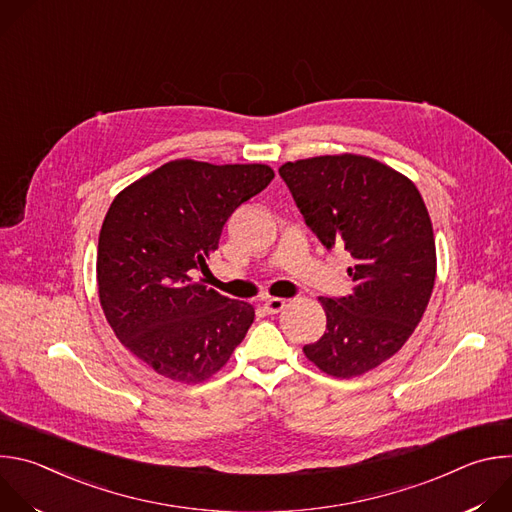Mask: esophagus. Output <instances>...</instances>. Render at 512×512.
<instances>
[{"instance_id": "obj_1", "label": "esophagus", "mask_w": 512, "mask_h": 512, "mask_svg": "<svg viewBox=\"0 0 512 512\" xmlns=\"http://www.w3.org/2000/svg\"><path fill=\"white\" fill-rule=\"evenodd\" d=\"M263 308H265L267 314H279V312L285 308V300H281V298H269V300L263 304Z\"/></svg>"}]
</instances>
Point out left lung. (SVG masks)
Wrapping results in <instances>:
<instances>
[{
  "instance_id": "obj_1",
  "label": "left lung",
  "mask_w": 512,
  "mask_h": 512,
  "mask_svg": "<svg viewBox=\"0 0 512 512\" xmlns=\"http://www.w3.org/2000/svg\"><path fill=\"white\" fill-rule=\"evenodd\" d=\"M279 176L320 243L356 261L348 298H318L326 332L304 354L330 377H360L401 350L429 304L437 263L425 202L407 176L356 154L287 162Z\"/></svg>"
}]
</instances>
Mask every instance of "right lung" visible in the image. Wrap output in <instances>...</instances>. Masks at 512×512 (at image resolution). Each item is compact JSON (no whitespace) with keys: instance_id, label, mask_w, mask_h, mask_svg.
Instances as JSON below:
<instances>
[{"instance_id":"1","label":"right lung","mask_w":512,"mask_h":512,"mask_svg":"<svg viewBox=\"0 0 512 512\" xmlns=\"http://www.w3.org/2000/svg\"><path fill=\"white\" fill-rule=\"evenodd\" d=\"M265 164L174 160L121 190L99 233L97 283L109 326L158 375L202 383L255 320L247 302L192 279L229 216L273 180Z\"/></svg>"}]
</instances>
